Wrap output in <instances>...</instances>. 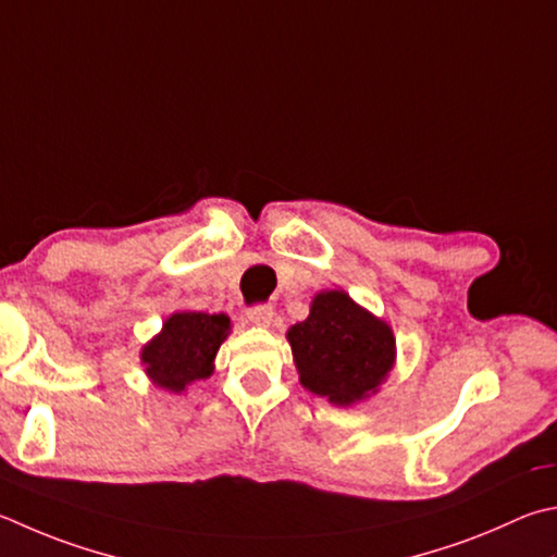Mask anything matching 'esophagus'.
Wrapping results in <instances>:
<instances>
[{"instance_id":"esophagus-1","label":"esophagus","mask_w":557,"mask_h":557,"mask_svg":"<svg viewBox=\"0 0 557 557\" xmlns=\"http://www.w3.org/2000/svg\"><path fill=\"white\" fill-rule=\"evenodd\" d=\"M272 317H275V309L270 305H256L248 309V321L256 323V326H270Z\"/></svg>"}]
</instances>
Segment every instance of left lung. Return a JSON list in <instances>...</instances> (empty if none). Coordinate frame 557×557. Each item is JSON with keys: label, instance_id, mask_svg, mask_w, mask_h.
<instances>
[{"label": "left lung", "instance_id": "1", "mask_svg": "<svg viewBox=\"0 0 557 557\" xmlns=\"http://www.w3.org/2000/svg\"><path fill=\"white\" fill-rule=\"evenodd\" d=\"M301 387L336 407L368 399L394 368L397 343L387 321L343 289L319 292L309 317L287 331Z\"/></svg>", "mask_w": 557, "mask_h": 557}]
</instances>
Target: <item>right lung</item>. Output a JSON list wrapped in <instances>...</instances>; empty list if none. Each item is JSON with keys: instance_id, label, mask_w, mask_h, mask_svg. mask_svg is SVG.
I'll use <instances>...</instances> for the list:
<instances>
[{"instance_id": "add662e5", "label": "right lung", "mask_w": 557, "mask_h": 557, "mask_svg": "<svg viewBox=\"0 0 557 557\" xmlns=\"http://www.w3.org/2000/svg\"><path fill=\"white\" fill-rule=\"evenodd\" d=\"M231 333L226 313L177 311L168 317L163 331L140 350L150 382L168 392H185L191 382L214 372V358Z\"/></svg>"}]
</instances>
